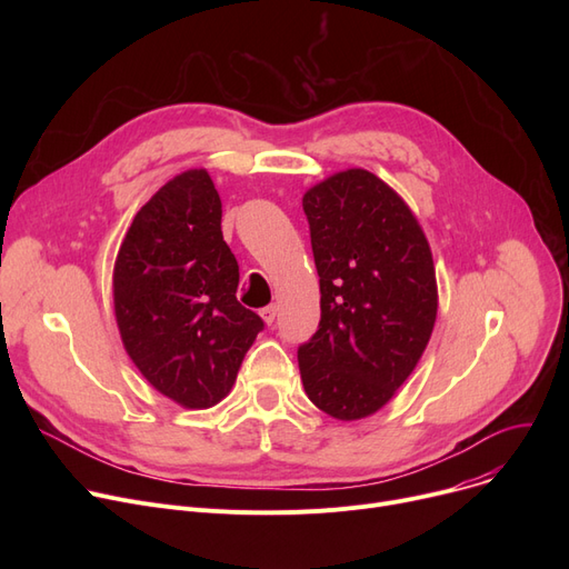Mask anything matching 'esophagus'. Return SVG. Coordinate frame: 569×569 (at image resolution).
<instances>
[{
	"label": "esophagus",
	"mask_w": 569,
	"mask_h": 569,
	"mask_svg": "<svg viewBox=\"0 0 569 569\" xmlns=\"http://www.w3.org/2000/svg\"><path fill=\"white\" fill-rule=\"evenodd\" d=\"M260 318L264 320V325H272L277 320V305H269V307L260 309Z\"/></svg>",
	"instance_id": "obj_1"
}]
</instances>
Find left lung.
Instances as JSON below:
<instances>
[{"label":"left lung","mask_w":569,"mask_h":569,"mask_svg":"<svg viewBox=\"0 0 569 569\" xmlns=\"http://www.w3.org/2000/svg\"><path fill=\"white\" fill-rule=\"evenodd\" d=\"M302 207L320 277V327L297 350L305 392L355 422L392 401L438 316L429 239L408 202L365 168L313 184Z\"/></svg>","instance_id":"left-lung-1"}]
</instances>
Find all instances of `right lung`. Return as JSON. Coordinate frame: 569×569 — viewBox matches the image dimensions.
<instances>
[{
	"mask_svg": "<svg viewBox=\"0 0 569 569\" xmlns=\"http://www.w3.org/2000/svg\"><path fill=\"white\" fill-rule=\"evenodd\" d=\"M239 264L223 242L221 198L191 168L133 217L112 269L122 346L142 378L177 406L223 401L262 320L237 302Z\"/></svg>",
	"mask_w": 569,
	"mask_h": 569,
	"instance_id": "obj_1",
	"label": "right lung"
}]
</instances>
